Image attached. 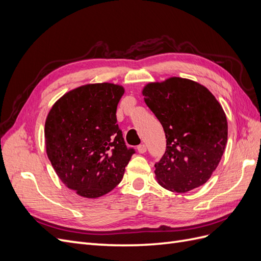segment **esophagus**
<instances>
[{
	"label": "esophagus",
	"instance_id": "esophagus-1",
	"mask_svg": "<svg viewBox=\"0 0 261 261\" xmlns=\"http://www.w3.org/2000/svg\"><path fill=\"white\" fill-rule=\"evenodd\" d=\"M137 151L139 152V153H145L146 151H147V146L146 145H139L138 147H137Z\"/></svg>",
	"mask_w": 261,
	"mask_h": 261
}]
</instances>
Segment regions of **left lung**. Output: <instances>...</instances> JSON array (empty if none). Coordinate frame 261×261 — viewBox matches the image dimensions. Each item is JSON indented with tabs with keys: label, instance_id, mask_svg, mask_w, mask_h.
<instances>
[{
	"label": "left lung",
	"instance_id": "8db88e82",
	"mask_svg": "<svg viewBox=\"0 0 261 261\" xmlns=\"http://www.w3.org/2000/svg\"><path fill=\"white\" fill-rule=\"evenodd\" d=\"M143 94L167 138L165 152L154 164L158 183L176 193L203 185L217 169L227 141L222 107L206 87L186 78L150 83Z\"/></svg>",
	"mask_w": 261,
	"mask_h": 261
}]
</instances>
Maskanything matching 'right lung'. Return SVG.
Segmentation results:
<instances>
[{"instance_id": "1", "label": "right lung", "mask_w": 261, "mask_h": 261, "mask_svg": "<svg viewBox=\"0 0 261 261\" xmlns=\"http://www.w3.org/2000/svg\"><path fill=\"white\" fill-rule=\"evenodd\" d=\"M123 94L120 85H85L61 97L46 116V154L63 184L82 197L111 192L135 153L116 124Z\"/></svg>"}]
</instances>
